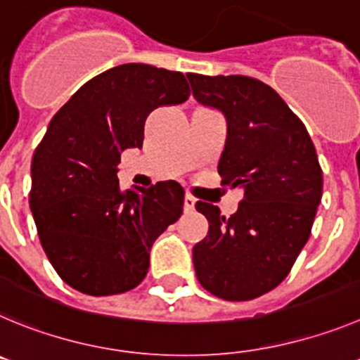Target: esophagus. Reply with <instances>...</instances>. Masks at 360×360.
<instances>
[{
    "instance_id": "1",
    "label": "esophagus",
    "mask_w": 360,
    "mask_h": 360,
    "mask_svg": "<svg viewBox=\"0 0 360 360\" xmlns=\"http://www.w3.org/2000/svg\"><path fill=\"white\" fill-rule=\"evenodd\" d=\"M193 208H195V197L192 195L184 197V210H186V212H192Z\"/></svg>"
}]
</instances>
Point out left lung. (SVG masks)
Returning a JSON list of instances; mask_svg holds the SVG:
<instances>
[{
  "instance_id": "obj_1",
  "label": "left lung",
  "mask_w": 360,
  "mask_h": 360,
  "mask_svg": "<svg viewBox=\"0 0 360 360\" xmlns=\"http://www.w3.org/2000/svg\"><path fill=\"white\" fill-rule=\"evenodd\" d=\"M193 96L226 116L222 184L244 199L226 219L195 204L210 222L193 248L199 283L213 296L248 301L273 290L309 240L323 195V172L305 125L273 87L244 75L188 73Z\"/></svg>"
}]
</instances>
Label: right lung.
Here are the masks:
<instances>
[{
    "instance_id": "add662e5",
    "label": "right lung",
    "mask_w": 360,
    "mask_h": 360,
    "mask_svg": "<svg viewBox=\"0 0 360 360\" xmlns=\"http://www.w3.org/2000/svg\"><path fill=\"white\" fill-rule=\"evenodd\" d=\"M181 71L122 64L87 80L51 118L32 160L30 210L39 240L70 287L89 296L134 289L150 248L183 213L176 181L124 190L120 154L143 145L145 120L183 103Z\"/></svg>"
}]
</instances>
